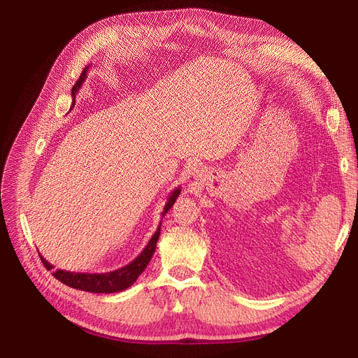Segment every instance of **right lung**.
<instances>
[{"label":"right lung","mask_w":358,"mask_h":358,"mask_svg":"<svg viewBox=\"0 0 358 358\" xmlns=\"http://www.w3.org/2000/svg\"><path fill=\"white\" fill-rule=\"evenodd\" d=\"M90 66H86V69L82 71L80 79L76 82V85L73 86L71 90V96H73V103L71 107L74 106V96L78 94V91L80 90V86L83 85L85 79H86V73H88ZM180 194V187L175 188L167 199V203L164 206V210L161 212V216H164L173 204H175L178 196ZM159 229H161V222L157 227V231L154 233V236L150 237V241L148 242V245L143 248V251L140 252L131 263H128L127 266L112 270V272L107 273H76V272H69V270H61L58 268L57 272H53L52 275L55 276L58 280H61L62 284H66L71 288L76 289H82V291H90V292H106V294H110V292H119L124 291L128 287H131L137 278L143 273V270L146 268V266L149 264L150 258H152L155 248H157V242L159 237ZM43 264L46 266L48 270H52L53 266L46 262L45 257H41Z\"/></svg>","instance_id":"1"}]
</instances>
